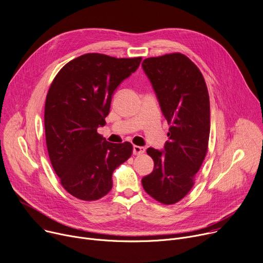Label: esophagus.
<instances>
[{"mask_svg":"<svg viewBox=\"0 0 263 263\" xmlns=\"http://www.w3.org/2000/svg\"><path fill=\"white\" fill-rule=\"evenodd\" d=\"M146 149L144 147H140V146H133V154L134 155H140L142 153H145Z\"/></svg>","mask_w":263,"mask_h":263,"instance_id":"obj_1","label":"esophagus"}]
</instances>
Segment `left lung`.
<instances>
[{
	"label": "left lung",
	"mask_w": 263,
	"mask_h": 263,
	"mask_svg": "<svg viewBox=\"0 0 263 263\" xmlns=\"http://www.w3.org/2000/svg\"><path fill=\"white\" fill-rule=\"evenodd\" d=\"M141 66L170 125L164 150L147 149L154 160V170L141 183L158 202L173 204L193 187L208 152L209 92L198 67L179 52L148 58Z\"/></svg>",
	"instance_id": "obj_1"
}]
</instances>
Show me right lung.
<instances>
[{
  "mask_svg": "<svg viewBox=\"0 0 263 263\" xmlns=\"http://www.w3.org/2000/svg\"><path fill=\"white\" fill-rule=\"evenodd\" d=\"M141 58L83 54L55 76L45 103V135L53 170L72 196L92 201L112 189L113 171L132 154L128 141L112 144L98 133L106 125L114 90Z\"/></svg>",
  "mask_w": 263,
  "mask_h": 263,
  "instance_id": "right-lung-1",
  "label": "right lung"
}]
</instances>
